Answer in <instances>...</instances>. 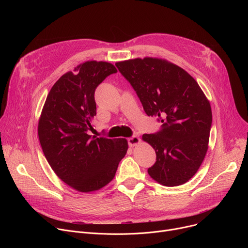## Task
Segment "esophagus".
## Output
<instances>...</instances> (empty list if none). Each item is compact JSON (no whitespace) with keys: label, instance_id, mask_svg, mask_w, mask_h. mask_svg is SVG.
I'll use <instances>...</instances> for the list:
<instances>
[{"label":"esophagus","instance_id":"obj_1","mask_svg":"<svg viewBox=\"0 0 248 248\" xmlns=\"http://www.w3.org/2000/svg\"><path fill=\"white\" fill-rule=\"evenodd\" d=\"M127 142H128V145H129L130 147H133V146L137 145V144L140 142V138H139L138 136L133 135V136H131V137H129V138L127 139Z\"/></svg>","mask_w":248,"mask_h":248}]
</instances>
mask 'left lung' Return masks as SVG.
I'll list each match as a JSON object with an SVG mask.
<instances>
[{
    "instance_id": "left-lung-1",
    "label": "left lung",
    "mask_w": 248,
    "mask_h": 248,
    "mask_svg": "<svg viewBox=\"0 0 248 248\" xmlns=\"http://www.w3.org/2000/svg\"><path fill=\"white\" fill-rule=\"evenodd\" d=\"M136 92L147 116L158 117L159 131L142 139L156 152L148 173L166 186L188 182L202 164L209 142L212 111L195 79L161 59H134L116 63Z\"/></svg>"
}]
</instances>
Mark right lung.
Here are the masks:
<instances>
[{
  "label": "right lung",
  "mask_w": 248,
  "mask_h": 248,
  "mask_svg": "<svg viewBox=\"0 0 248 248\" xmlns=\"http://www.w3.org/2000/svg\"><path fill=\"white\" fill-rule=\"evenodd\" d=\"M110 62L90 61L60 78L51 88L39 120L38 135L43 153L59 178L81 192L108 185L126 154L124 138L88 134L96 116L95 90L116 74Z\"/></svg>",
  "instance_id": "right-lung-1"
}]
</instances>
